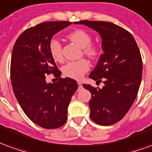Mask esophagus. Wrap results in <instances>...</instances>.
I'll return each instance as SVG.
<instances>
[{
	"mask_svg": "<svg viewBox=\"0 0 152 152\" xmlns=\"http://www.w3.org/2000/svg\"><path fill=\"white\" fill-rule=\"evenodd\" d=\"M77 84H78V87H79V89H81V88H82V84H81L80 82H78Z\"/></svg>",
	"mask_w": 152,
	"mask_h": 152,
	"instance_id": "34e87169",
	"label": "esophagus"
}]
</instances>
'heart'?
Wrapping results in <instances>:
<instances>
[{
  "instance_id": "obj_1",
  "label": "heart",
  "mask_w": 152,
  "mask_h": 152,
  "mask_svg": "<svg viewBox=\"0 0 152 152\" xmlns=\"http://www.w3.org/2000/svg\"><path fill=\"white\" fill-rule=\"evenodd\" d=\"M67 38L82 49V53L90 59H96L100 54L99 46L91 45L92 36L83 29H76L67 35ZM49 51L53 59L62 62L63 59L62 45L56 38H52L49 42ZM89 69V63L86 59H80L76 62H69L63 66V75L72 79L80 80Z\"/></svg>"
}]
</instances>
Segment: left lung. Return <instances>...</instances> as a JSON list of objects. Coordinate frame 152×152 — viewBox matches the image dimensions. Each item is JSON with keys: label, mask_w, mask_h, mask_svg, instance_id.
Returning a JSON list of instances; mask_svg holds the SVG:
<instances>
[{"label": "left lung", "mask_w": 152, "mask_h": 152, "mask_svg": "<svg viewBox=\"0 0 152 152\" xmlns=\"http://www.w3.org/2000/svg\"><path fill=\"white\" fill-rule=\"evenodd\" d=\"M98 31L102 38L101 54L89 78L102 81V89L84 84L91 93L90 118L96 124L111 125L126 115L139 89L142 61L136 41L130 32L112 23L82 20L75 22Z\"/></svg>", "instance_id": "1"}]
</instances>
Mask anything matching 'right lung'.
Listing matches in <instances>:
<instances>
[{"instance_id":"add662e5","label":"right lung","mask_w":152,"mask_h":152,"mask_svg":"<svg viewBox=\"0 0 152 152\" xmlns=\"http://www.w3.org/2000/svg\"><path fill=\"white\" fill-rule=\"evenodd\" d=\"M71 24L50 21L28 28L12 50L10 78L15 97L27 116L45 129H57L66 123L67 107L78 88L75 80L60 77L61 72L49 51L53 35ZM51 73L58 83L46 82L45 76Z\"/></svg>"}]
</instances>
